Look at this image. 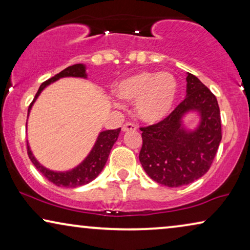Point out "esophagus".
Returning a JSON list of instances; mask_svg holds the SVG:
<instances>
[{
  "label": "esophagus",
  "instance_id": "1",
  "mask_svg": "<svg viewBox=\"0 0 250 250\" xmlns=\"http://www.w3.org/2000/svg\"><path fill=\"white\" fill-rule=\"evenodd\" d=\"M136 128H138V127H136V125L132 124V123H126V124L123 125L122 131L123 132H129V131H135Z\"/></svg>",
  "mask_w": 250,
  "mask_h": 250
}]
</instances>
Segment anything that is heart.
I'll return each instance as SVG.
<instances>
[{
    "label": "heart",
    "instance_id": "b5f03b06",
    "mask_svg": "<svg viewBox=\"0 0 250 250\" xmlns=\"http://www.w3.org/2000/svg\"><path fill=\"white\" fill-rule=\"evenodd\" d=\"M177 93L179 83L168 71H140L123 78L116 85V94L123 100L134 102L135 115L148 124L163 121L172 111ZM112 104L122 107L116 100Z\"/></svg>",
    "mask_w": 250,
    "mask_h": 250
}]
</instances>
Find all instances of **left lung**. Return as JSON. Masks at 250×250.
I'll return each mask as SVG.
<instances>
[{
    "label": "left lung",
    "instance_id": "8db88e82",
    "mask_svg": "<svg viewBox=\"0 0 250 250\" xmlns=\"http://www.w3.org/2000/svg\"><path fill=\"white\" fill-rule=\"evenodd\" d=\"M198 115V124L186 127L188 114ZM140 163L157 183L177 188L192 183L209 169L222 140L216 97L194 75H187V97L168 117L142 127Z\"/></svg>",
    "mask_w": 250,
    "mask_h": 250
}]
</instances>
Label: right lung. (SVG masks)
Returning <instances> with one entry per match:
<instances>
[{"label":"right lung","instance_id":"add662e5","mask_svg":"<svg viewBox=\"0 0 250 250\" xmlns=\"http://www.w3.org/2000/svg\"><path fill=\"white\" fill-rule=\"evenodd\" d=\"M63 77H77L85 78V80H86V66L83 63L73 64V66L67 67L66 69L60 71V73L57 74L54 77L44 82V83L40 86L35 98H34L33 102L29 105L28 116L33 108V104H35L37 98H39L40 94L44 91V88ZM119 132H121V128L107 129V131H102L99 133L98 138L95 140L94 146H92L88 155L85 157L77 166H75L74 168L63 170V172L46 168L45 166L42 165V164L36 159V157L34 156L32 150H30L28 141H27V152H28L29 159L32 160L34 166H35L36 168L50 181V182H52L58 187L77 188L90 183L91 181H93L95 177L102 172V169H104L105 163H107L108 160L109 153H110L112 146H114V143L116 141H117Z\"/></svg>","mask_w":250,"mask_h":250}]
</instances>
